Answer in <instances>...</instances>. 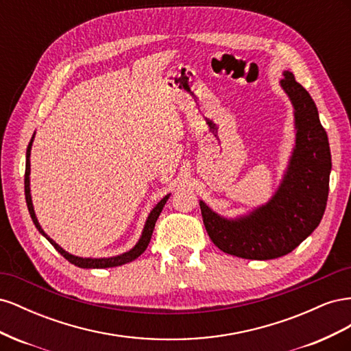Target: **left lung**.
Here are the masks:
<instances>
[{
  "mask_svg": "<svg viewBox=\"0 0 351 351\" xmlns=\"http://www.w3.org/2000/svg\"><path fill=\"white\" fill-rule=\"evenodd\" d=\"M280 84L294 108L295 145L284 177L269 202L234 219L199 202L202 218L215 246L232 256L267 261L284 256L319 226L326 208L331 151L317 108L291 71Z\"/></svg>",
  "mask_w": 351,
  "mask_h": 351,
  "instance_id": "obj_1",
  "label": "left lung"
}]
</instances>
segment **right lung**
I'll list each match as a JSON object with an SVG mask.
<instances>
[{
  "label": "right lung",
  "instance_id": "right-lung-1",
  "mask_svg": "<svg viewBox=\"0 0 351 351\" xmlns=\"http://www.w3.org/2000/svg\"><path fill=\"white\" fill-rule=\"evenodd\" d=\"M34 139H35V133L34 136H32V139L29 142V146H27V151H26V171H25V196H26V204H27V209H29V214L32 217V221H34L35 227L38 228V231L40 232L42 236H44L52 246H54L57 249L58 253H61L62 256H64L70 263L76 265V267L79 268H114V267H120V265H124V263H129L132 261H134L136 258H139L141 254L146 250L147 244H149L151 241V237H152V232H154V228H155V222L159 217V214H161L162 208L165 206L167 200L169 197V195L164 196L161 200L158 202L156 206L151 210V214L147 215L146 218V222H145V227H143V231H142V236L139 239V241H137L134 244V247L130 249L129 252L125 253H121V254H117V256H111V258H80V256H74V254L66 252L64 249H62L61 246H58V244L52 240L51 237L47 236V232L42 230V227L39 226L38 222V218H36V214H35V209H34V204H32V196H30V149H32V143H34Z\"/></svg>",
  "mask_w": 351,
  "mask_h": 351
}]
</instances>
